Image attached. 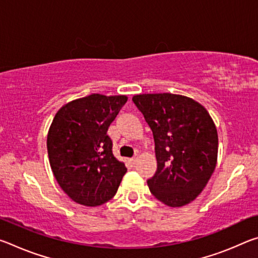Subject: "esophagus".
<instances>
[{
  "label": "esophagus",
  "instance_id": "esophagus-1",
  "mask_svg": "<svg viewBox=\"0 0 258 258\" xmlns=\"http://www.w3.org/2000/svg\"><path fill=\"white\" fill-rule=\"evenodd\" d=\"M130 161L131 163H132L133 165H135L138 163V157H134V158H132V159H130Z\"/></svg>",
  "mask_w": 258,
  "mask_h": 258
}]
</instances>
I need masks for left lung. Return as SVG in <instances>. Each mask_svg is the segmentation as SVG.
Wrapping results in <instances>:
<instances>
[{
	"mask_svg": "<svg viewBox=\"0 0 258 258\" xmlns=\"http://www.w3.org/2000/svg\"><path fill=\"white\" fill-rule=\"evenodd\" d=\"M155 139L157 171L148 180L155 197L182 207L202 194L217 163V130L206 108L180 94H137Z\"/></svg>",
	"mask_w": 258,
	"mask_h": 258,
	"instance_id": "1",
	"label": "left lung"
}]
</instances>
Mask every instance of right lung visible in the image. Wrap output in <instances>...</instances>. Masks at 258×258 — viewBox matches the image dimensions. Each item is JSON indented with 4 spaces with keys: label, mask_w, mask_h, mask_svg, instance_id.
Listing matches in <instances>:
<instances>
[{
    "label": "right lung",
    "mask_w": 258,
    "mask_h": 258,
    "mask_svg": "<svg viewBox=\"0 0 258 258\" xmlns=\"http://www.w3.org/2000/svg\"><path fill=\"white\" fill-rule=\"evenodd\" d=\"M126 101V95L93 93L63 104L52 120L46 140L51 169L61 189L83 206L110 200L127 171L107 134Z\"/></svg>",
    "instance_id": "1"
}]
</instances>
